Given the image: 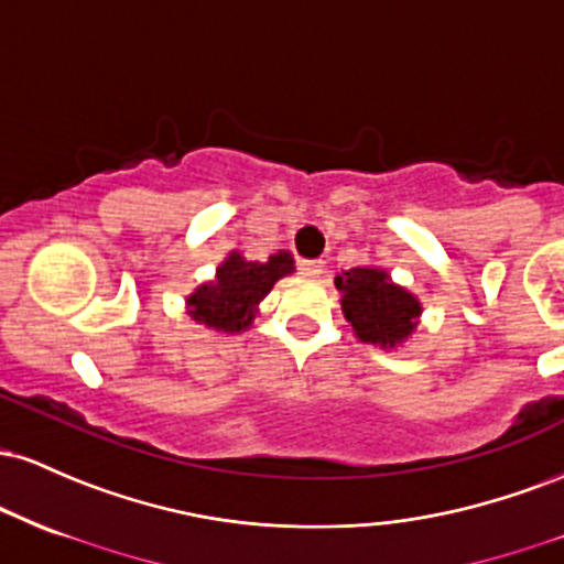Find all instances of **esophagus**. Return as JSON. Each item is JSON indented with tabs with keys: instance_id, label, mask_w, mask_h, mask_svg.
<instances>
[{
	"instance_id": "1",
	"label": "esophagus",
	"mask_w": 564,
	"mask_h": 564,
	"mask_svg": "<svg viewBox=\"0 0 564 564\" xmlns=\"http://www.w3.org/2000/svg\"><path fill=\"white\" fill-rule=\"evenodd\" d=\"M323 268H326V264H323V260H302L300 262L302 275L310 278V281H318V278L323 275Z\"/></svg>"
}]
</instances>
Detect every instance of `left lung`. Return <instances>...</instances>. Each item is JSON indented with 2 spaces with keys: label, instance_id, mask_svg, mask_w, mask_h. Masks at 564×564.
Masks as SVG:
<instances>
[{
  "label": "left lung",
  "instance_id": "obj_1",
  "mask_svg": "<svg viewBox=\"0 0 564 564\" xmlns=\"http://www.w3.org/2000/svg\"><path fill=\"white\" fill-rule=\"evenodd\" d=\"M341 291V313L366 345L394 349L408 341L422 318V302L398 286L390 273L373 264L341 270L334 278Z\"/></svg>",
  "mask_w": 564,
  "mask_h": 564
}]
</instances>
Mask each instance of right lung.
Returning a JSON list of instances; mask_svg holds the SVG:
<instances>
[{"label": "right lung", "mask_w": 564, "mask_h": 564, "mask_svg": "<svg viewBox=\"0 0 564 564\" xmlns=\"http://www.w3.org/2000/svg\"><path fill=\"white\" fill-rule=\"evenodd\" d=\"M294 257L278 251L268 262H249L241 251H230L219 264L215 281H206L187 296V315L206 328L241 334L254 323L260 302L283 275L294 273Z\"/></svg>", "instance_id": "add662e5"}]
</instances>
